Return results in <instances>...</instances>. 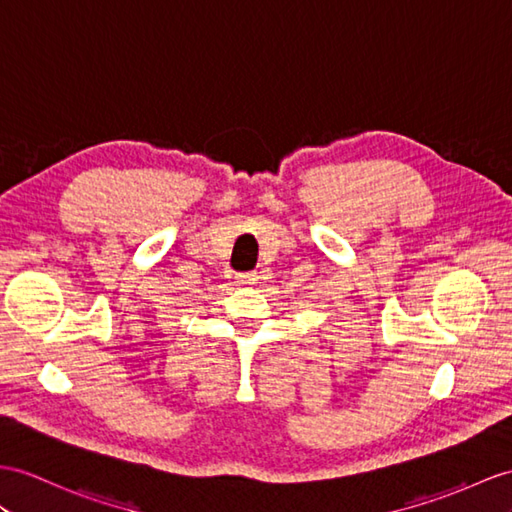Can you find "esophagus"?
I'll return each instance as SVG.
<instances>
[{
    "mask_svg": "<svg viewBox=\"0 0 512 512\" xmlns=\"http://www.w3.org/2000/svg\"><path fill=\"white\" fill-rule=\"evenodd\" d=\"M234 280L239 286H252V284H256L258 276H256V273H239V276H236Z\"/></svg>",
    "mask_w": 512,
    "mask_h": 512,
    "instance_id": "34e87169",
    "label": "esophagus"
}]
</instances>
